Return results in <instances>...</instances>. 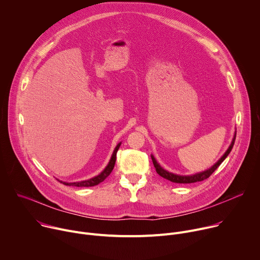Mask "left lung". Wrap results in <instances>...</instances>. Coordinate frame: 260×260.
<instances>
[{
	"instance_id": "obj_1",
	"label": "left lung",
	"mask_w": 260,
	"mask_h": 260,
	"mask_svg": "<svg viewBox=\"0 0 260 260\" xmlns=\"http://www.w3.org/2000/svg\"><path fill=\"white\" fill-rule=\"evenodd\" d=\"M236 135H237V134H235L234 139H233V141H232V144L230 145L229 149L225 151V153H224L223 155H222V157H221L213 167H211L210 169H208V170H206V171H204V172L197 173V174H194V175H187V176L176 175V174L170 173V172H168L167 170H165L164 168H161L160 165H159V164L156 161V159L154 158V156L151 155L152 162H153V165H154V168H155V170H156V173H157L159 176H161L162 178H165V179H167V180H169V181H171V182L180 183V184H188V183H194V182H200V181L206 180V179H208V178L215 172V170L221 165V162L223 161V160L228 157V155L231 153V151H232V149H233V147H234V144H235Z\"/></svg>"
}]
</instances>
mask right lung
Returning <instances> with one entry per match:
<instances>
[{"label": "right lung", "instance_id": "1", "mask_svg": "<svg viewBox=\"0 0 260 260\" xmlns=\"http://www.w3.org/2000/svg\"><path fill=\"white\" fill-rule=\"evenodd\" d=\"M121 143H118L117 146L115 147V149L113 151V154L112 156H111V159L108 164V166L105 168V170L99 174L98 176L91 178V179H88V180H84V181H80V182H71V183H68V182H62V181H59L60 183L64 184V185H68V186H77V187H91V186H95V185L100 184L101 182H103L110 174L111 172H112L114 166H115V161H116V153L119 149Z\"/></svg>", "mask_w": 260, "mask_h": 260}]
</instances>
